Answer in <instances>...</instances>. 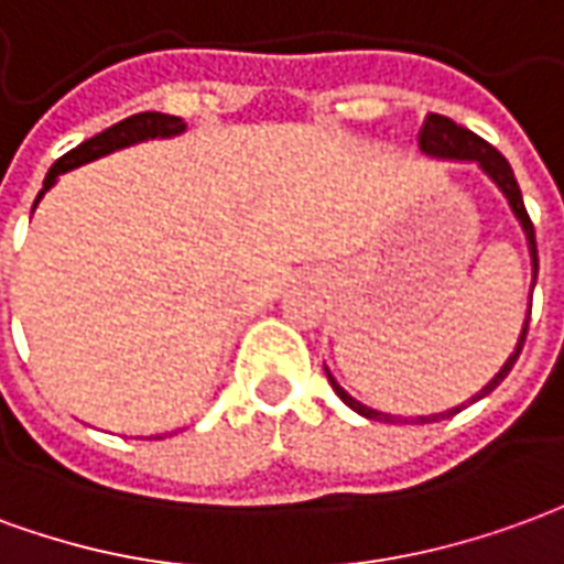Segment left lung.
Returning <instances> with one entry per match:
<instances>
[{"instance_id":"8db88e82","label":"left lung","mask_w":564,"mask_h":564,"mask_svg":"<svg viewBox=\"0 0 564 564\" xmlns=\"http://www.w3.org/2000/svg\"><path fill=\"white\" fill-rule=\"evenodd\" d=\"M417 147H421L426 155H435V159H456V162H478L487 174L492 176V183L505 192V197H508V204H511L513 216L520 219V225H523L525 231V240H529V252H532V270H535L538 276V242H535V225H532V219H529V213H525V204H523V195H520V186H517V176H513L511 164H508V159L501 155L492 143H487L484 138H478L475 131L463 129V126H456L454 119L442 117V113H426V119H423V129L417 131ZM525 333H529V318H525L523 324V333H520V343H517V351H513L511 357H508V364L499 369V376L492 378L487 388L480 390V393H475L468 402H478L484 400L490 390H496L505 381V376L511 372V367L517 364V357H520V351H523V343H525ZM327 378H330L333 390H336V397L348 405V409H355L357 414H364V417H369V421H384V423H397V421H412V423H433V421H445V417H454V414H459L466 405H456V409H447V412L442 414H430V417H390V414L384 412H372V409H367V405H360V402L355 400V397H348L336 381H333V376L327 372Z\"/></svg>"}]
</instances>
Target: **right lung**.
<instances>
[{"label": "right lung", "instance_id": "1", "mask_svg": "<svg viewBox=\"0 0 564 564\" xmlns=\"http://www.w3.org/2000/svg\"><path fill=\"white\" fill-rule=\"evenodd\" d=\"M186 129V122L180 117H171V113H155V110H147V113H134V117L122 119L117 126H110L96 138H89L80 147H74L63 155V159H56L51 167V174L44 176V188L35 197V204L41 200V195L47 192V188L56 183V176L65 174V171H72L77 164H86L98 159V155H108L113 150H122V147H129V143L147 141V138H171V134H180V131Z\"/></svg>", "mask_w": 564, "mask_h": 564}]
</instances>
